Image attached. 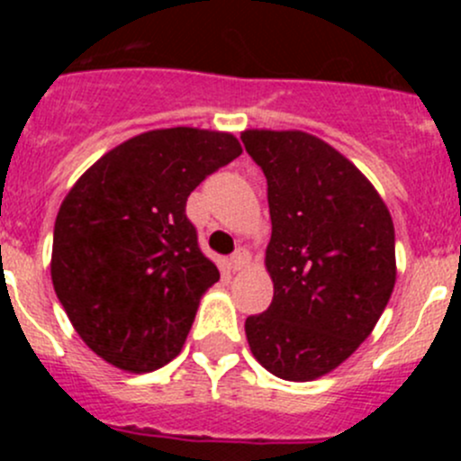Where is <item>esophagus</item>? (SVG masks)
I'll list each match as a JSON object with an SVG mask.
<instances>
[{
	"instance_id": "34e87169",
	"label": "esophagus",
	"mask_w": 461,
	"mask_h": 461,
	"mask_svg": "<svg viewBox=\"0 0 461 461\" xmlns=\"http://www.w3.org/2000/svg\"><path fill=\"white\" fill-rule=\"evenodd\" d=\"M248 263H249L248 249H236V252L231 254V258H230L231 272H240L243 267H248Z\"/></svg>"
}]
</instances>
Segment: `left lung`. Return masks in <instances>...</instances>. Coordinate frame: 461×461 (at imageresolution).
<instances>
[{
  "label": "left lung",
  "instance_id": "8db88e82",
  "mask_svg": "<svg viewBox=\"0 0 461 461\" xmlns=\"http://www.w3.org/2000/svg\"><path fill=\"white\" fill-rule=\"evenodd\" d=\"M245 151L267 178L274 299L245 321L254 359L285 381L341 366L373 332L393 294L394 225L368 178L305 131L248 129Z\"/></svg>",
  "mask_w": 461,
  "mask_h": 461
}]
</instances>
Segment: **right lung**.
Returning a JSON list of instances; mask_svg holds the SVG:
<instances>
[{"mask_svg":"<svg viewBox=\"0 0 461 461\" xmlns=\"http://www.w3.org/2000/svg\"><path fill=\"white\" fill-rule=\"evenodd\" d=\"M240 153L231 133L156 129L106 151L67 194L50 278L76 332L106 364L142 375L183 350L201 296L221 278L185 207Z\"/></svg>","mask_w":461,"mask_h":461,"instance_id":"1","label":"right lung"}]
</instances>
